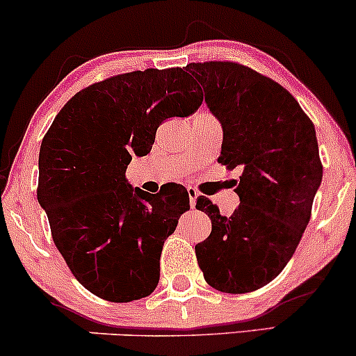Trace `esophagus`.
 Masks as SVG:
<instances>
[{"label":"esophagus","mask_w":356,"mask_h":356,"mask_svg":"<svg viewBox=\"0 0 356 356\" xmlns=\"http://www.w3.org/2000/svg\"><path fill=\"white\" fill-rule=\"evenodd\" d=\"M188 196H190V206H191V208H195V206H196V198H198V191H196L195 188L188 186Z\"/></svg>","instance_id":"34e87169"}]
</instances>
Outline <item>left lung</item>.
I'll list each match as a JSON object with an SVG mask.
<instances>
[{
    "instance_id": "8db88e82",
    "label": "left lung",
    "mask_w": 356,
    "mask_h": 356,
    "mask_svg": "<svg viewBox=\"0 0 356 356\" xmlns=\"http://www.w3.org/2000/svg\"><path fill=\"white\" fill-rule=\"evenodd\" d=\"M186 71L222 125L218 163L243 170L231 216L204 196L196 200L213 226L195 248L198 264L218 291H257L287 266L310 221L322 183L315 127L291 92L251 67L209 60Z\"/></svg>"
}]
</instances>
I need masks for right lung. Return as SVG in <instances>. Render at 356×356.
I'll return each instance as SVG.
<instances>
[{"mask_svg":"<svg viewBox=\"0 0 356 356\" xmlns=\"http://www.w3.org/2000/svg\"><path fill=\"white\" fill-rule=\"evenodd\" d=\"M203 102L181 67L120 74L77 92L39 150L38 201L65 264L87 291L111 302L150 296L165 239L190 209L183 186L158 195L131 188V156L150 153L160 124Z\"/></svg>","mask_w":356,"mask_h":356,"instance_id":"1","label":"right lung"}]
</instances>
